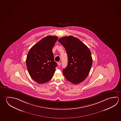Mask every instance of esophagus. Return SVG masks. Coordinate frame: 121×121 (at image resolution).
<instances>
[{"label":"esophagus","mask_w":121,"mask_h":121,"mask_svg":"<svg viewBox=\"0 0 121 121\" xmlns=\"http://www.w3.org/2000/svg\"><path fill=\"white\" fill-rule=\"evenodd\" d=\"M58 65L59 66H60L61 65V63L60 62H58Z\"/></svg>","instance_id":"esophagus-1"}]
</instances>
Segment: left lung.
<instances>
[{"instance_id":"8db88e82","label":"left lung","mask_w":121,"mask_h":121,"mask_svg":"<svg viewBox=\"0 0 121 121\" xmlns=\"http://www.w3.org/2000/svg\"><path fill=\"white\" fill-rule=\"evenodd\" d=\"M58 42L63 45L68 55V65L63 70L64 76L73 84H79L87 78L91 69V52L79 39L72 36L63 37Z\"/></svg>"}]
</instances>
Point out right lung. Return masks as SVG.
Here are the masks:
<instances>
[{
  "mask_svg": "<svg viewBox=\"0 0 121 121\" xmlns=\"http://www.w3.org/2000/svg\"><path fill=\"white\" fill-rule=\"evenodd\" d=\"M58 37L48 36L42 39L30 49L26 63L31 78L39 84L50 80L57 66L52 49Z\"/></svg>",
  "mask_w": 121,
  "mask_h": 121,
  "instance_id": "1",
  "label": "right lung"
}]
</instances>
